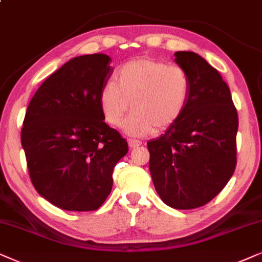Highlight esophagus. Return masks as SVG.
Masks as SVG:
<instances>
[{
	"mask_svg": "<svg viewBox=\"0 0 262 262\" xmlns=\"http://www.w3.org/2000/svg\"><path fill=\"white\" fill-rule=\"evenodd\" d=\"M128 145L130 148H135V147H139L140 145H142V142L139 140H134V139H128Z\"/></svg>",
	"mask_w": 262,
	"mask_h": 262,
	"instance_id": "obj_1",
	"label": "esophagus"
}]
</instances>
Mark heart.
<instances>
[{
    "mask_svg": "<svg viewBox=\"0 0 262 262\" xmlns=\"http://www.w3.org/2000/svg\"><path fill=\"white\" fill-rule=\"evenodd\" d=\"M191 94V79L179 65L154 58H137L121 66L115 82L108 81L99 93L105 121L120 127L124 116L133 111L123 129L132 137H144L169 128L180 120Z\"/></svg>",
    "mask_w": 262,
    "mask_h": 262,
    "instance_id": "b5f03b06",
    "label": "heart"
}]
</instances>
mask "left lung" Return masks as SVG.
Masks as SVG:
<instances>
[{"instance_id": "left-lung-1", "label": "left lung", "mask_w": 262, "mask_h": 262, "mask_svg": "<svg viewBox=\"0 0 262 262\" xmlns=\"http://www.w3.org/2000/svg\"><path fill=\"white\" fill-rule=\"evenodd\" d=\"M191 94L177 123L147 142L148 168L161 200L174 209H194L220 193L237 163L238 115L219 71L193 52H177Z\"/></svg>"}]
</instances>
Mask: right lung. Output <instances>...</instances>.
<instances>
[{
  "label": "right lung",
  "mask_w": 262,
  "mask_h": 262,
  "mask_svg": "<svg viewBox=\"0 0 262 262\" xmlns=\"http://www.w3.org/2000/svg\"><path fill=\"white\" fill-rule=\"evenodd\" d=\"M110 62L101 53L72 58L43 82L26 110L21 146L30 178L60 209H98L111 192L116 163L128 152L99 105Z\"/></svg>",
  "instance_id": "obj_1"
}]
</instances>
